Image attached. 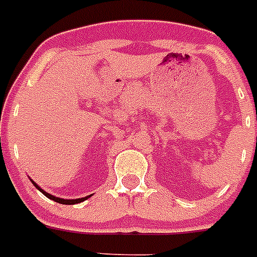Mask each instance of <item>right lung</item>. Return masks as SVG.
<instances>
[{"instance_id":"obj_1","label":"right lung","mask_w":257,"mask_h":257,"mask_svg":"<svg viewBox=\"0 0 257 257\" xmlns=\"http://www.w3.org/2000/svg\"><path fill=\"white\" fill-rule=\"evenodd\" d=\"M32 183H33V185H35L36 188H37L38 190H40L41 193H44L45 196L47 197V198L52 199V201H55L58 202V203H61V205H76V203H79V202H83L85 199H87L88 197H91V196H87V197H83V198H77V199H63V198H59V197H55V196H51V194H49L47 192H45L44 189H41L40 185H37V184L35 183L33 180H31Z\"/></svg>"}]
</instances>
